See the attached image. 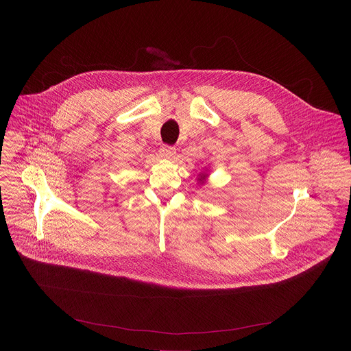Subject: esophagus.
Returning a JSON list of instances; mask_svg holds the SVG:
<instances>
[{
    "label": "esophagus",
    "instance_id": "1",
    "mask_svg": "<svg viewBox=\"0 0 351 351\" xmlns=\"http://www.w3.org/2000/svg\"><path fill=\"white\" fill-rule=\"evenodd\" d=\"M160 156L166 158V159H171L174 155H176V147L173 146H162L160 149Z\"/></svg>",
    "mask_w": 351,
    "mask_h": 351
}]
</instances>
